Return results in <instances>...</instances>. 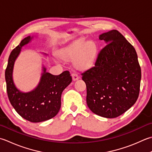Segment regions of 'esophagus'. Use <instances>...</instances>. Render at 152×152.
Returning a JSON list of instances; mask_svg holds the SVG:
<instances>
[{
	"label": "esophagus",
	"instance_id": "1",
	"mask_svg": "<svg viewBox=\"0 0 152 152\" xmlns=\"http://www.w3.org/2000/svg\"><path fill=\"white\" fill-rule=\"evenodd\" d=\"M72 80H74V81H75V80H77L80 78L79 75L76 72H73L72 74Z\"/></svg>",
	"mask_w": 152,
	"mask_h": 152
}]
</instances>
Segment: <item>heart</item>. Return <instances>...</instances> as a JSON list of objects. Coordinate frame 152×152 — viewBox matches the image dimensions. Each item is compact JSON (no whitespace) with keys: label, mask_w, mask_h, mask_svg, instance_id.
I'll list each match as a JSON object with an SVG mask.
<instances>
[{"label":"heart","mask_w":152,"mask_h":152,"mask_svg":"<svg viewBox=\"0 0 152 152\" xmlns=\"http://www.w3.org/2000/svg\"><path fill=\"white\" fill-rule=\"evenodd\" d=\"M83 40H80L72 46L64 50L61 56L64 59H70L76 56L74 64L78 68H85L91 66L93 63L96 47L93 43L89 42L82 47Z\"/></svg>","instance_id":"heart-1"}]
</instances>
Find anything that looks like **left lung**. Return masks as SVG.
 Masks as SVG:
<instances>
[{
    "instance_id": "8db88e82",
    "label": "left lung",
    "mask_w": 152,
    "mask_h": 152,
    "mask_svg": "<svg viewBox=\"0 0 152 152\" xmlns=\"http://www.w3.org/2000/svg\"><path fill=\"white\" fill-rule=\"evenodd\" d=\"M107 43L98 53L93 67L81 74L87 89L86 102L101 117L115 118L137 100L141 68L134 47L117 30L99 35Z\"/></svg>"
}]
</instances>
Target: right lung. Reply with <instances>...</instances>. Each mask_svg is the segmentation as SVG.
<instances>
[{
  "label": "right lung",
  "mask_w": 152,
  "mask_h": 152,
  "mask_svg": "<svg viewBox=\"0 0 152 152\" xmlns=\"http://www.w3.org/2000/svg\"><path fill=\"white\" fill-rule=\"evenodd\" d=\"M31 39L30 36L23 39L11 52L5 70V80L9 101L16 111L27 121L40 123L57 115L61 106V94L72 79L69 71L55 76L47 72L43 67V72L36 88L28 93L18 90L12 79L14 62L22 47L28 44Z\"/></svg>",
  "instance_id": "add662e5"
}]
</instances>
